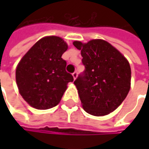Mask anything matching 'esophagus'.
<instances>
[{
  "instance_id": "esophagus-1",
  "label": "esophagus",
  "mask_w": 149,
  "mask_h": 149,
  "mask_svg": "<svg viewBox=\"0 0 149 149\" xmlns=\"http://www.w3.org/2000/svg\"><path fill=\"white\" fill-rule=\"evenodd\" d=\"M72 75H73V77H74V79H75L76 78H77V75H78V73L77 71H74L73 74H72Z\"/></svg>"
}]
</instances>
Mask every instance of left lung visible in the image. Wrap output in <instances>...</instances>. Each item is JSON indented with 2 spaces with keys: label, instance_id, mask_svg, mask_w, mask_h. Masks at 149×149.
Here are the masks:
<instances>
[{
  "label": "left lung",
  "instance_id": "1",
  "mask_svg": "<svg viewBox=\"0 0 149 149\" xmlns=\"http://www.w3.org/2000/svg\"><path fill=\"white\" fill-rule=\"evenodd\" d=\"M81 50L84 71L74 80L84 109L94 116L115 110L130 89L131 69L117 49L103 40L74 41Z\"/></svg>",
  "mask_w": 149,
  "mask_h": 149
}]
</instances>
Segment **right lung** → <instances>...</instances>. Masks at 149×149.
Returning <instances> with one entry per match:
<instances>
[{
    "label": "right lung",
    "mask_w": 149,
    "mask_h": 149,
    "mask_svg": "<svg viewBox=\"0 0 149 149\" xmlns=\"http://www.w3.org/2000/svg\"><path fill=\"white\" fill-rule=\"evenodd\" d=\"M68 49L63 39L46 36L28 50L15 70V79L20 95L37 109H48L60 103L73 82L71 74L65 70L66 61L62 54Z\"/></svg>",
    "instance_id": "obj_1"
}]
</instances>
